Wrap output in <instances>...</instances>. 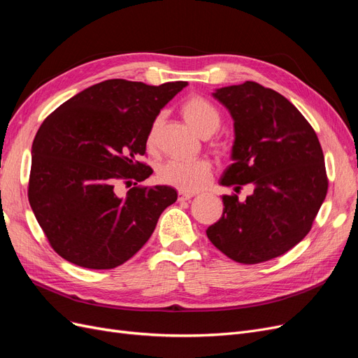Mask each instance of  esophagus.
I'll return each instance as SVG.
<instances>
[{
    "label": "esophagus",
    "mask_w": 358,
    "mask_h": 358,
    "mask_svg": "<svg viewBox=\"0 0 358 358\" xmlns=\"http://www.w3.org/2000/svg\"><path fill=\"white\" fill-rule=\"evenodd\" d=\"M193 193L190 192H184V190H178V201H189L193 198Z\"/></svg>",
    "instance_id": "esophagus-1"
}]
</instances>
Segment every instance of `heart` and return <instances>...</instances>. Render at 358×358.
Instances as JSON below:
<instances>
[{
	"mask_svg": "<svg viewBox=\"0 0 358 358\" xmlns=\"http://www.w3.org/2000/svg\"><path fill=\"white\" fill-rule=\"evenodd\" d=\"M182 117L186 119L190 128L203 138L211 136L220 126V113L210 101L202 96H190L184 101L181 107ZM159 129V119L153 122L152 128L147 134L145 144L148 148H153L156 144V136ZM217 150L226 148L223 143L214 144ZM211 164L206 159L196 160H168L157 171V180L162 184L176 187L184 192L201 190L211 177Z\"/></svg>",
	"mask_w": 358,
	"mask_h": 358,
	"instance_id": "obj_1",
	"label": "heart"
}]
</instances>
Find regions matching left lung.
<instances>
[{"label":"left lung","instance_id":"8db88e82","mask_svg":"<svg viewBox=\"0 0 358 358\" xmlns=\"http://www.w3.org/2000/svg\"><path fill=\"white\" fill-rule=\"evenodd\" d=\"M234 119V164L222 186L252 184L239 202L223 196V215L206 236L238 263L268 262L299 244L313 227L324 202L329 180L324 155L313 126L278 92L256 82L217 89Z\"/></svg>","mask_w":358,"mask_h":358}]
</instances>
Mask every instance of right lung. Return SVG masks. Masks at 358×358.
Listing matches in <instances>:
<instances>
[{
  "mask_svg": "<svg viewBox=\"0 0 358 358\" xmlns=\"http://www.w3.org/2000/svg\"><path fill=\"white\" fill-rule=\"evenodd\" d=\"M187 82L148 86L113 78L57 107L32 143L29 205L52 248L87 269H113L152 236L160 214L177 201L169 186H136L124 196L116 184L144 181L147 134Z\"/></svg>",
  "mask_w": 358,
  "mask_h": 358,
  "instance_id": "1",
  "label": "right lung"
}]
</instances>
